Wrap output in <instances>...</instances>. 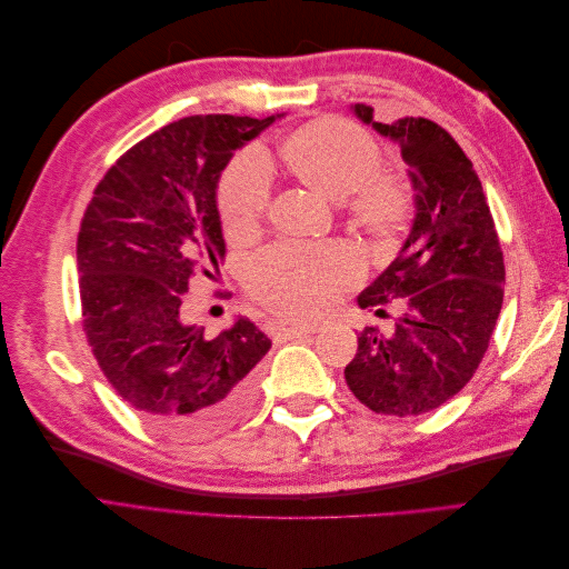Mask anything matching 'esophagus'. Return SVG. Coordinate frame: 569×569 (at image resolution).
Wrapping results in <instances>:
<instances>
[{
	"label": "esophagus",
	"mask_w": 569,
	"mask_h": 569,
	"mask_svg": "<svg viewBox=\"0 0 569 569\" xmlns=\"http://www.w3.org/2000/svg\"><path fill=\"white\" fill-rule=\"evenodd\" d=\"M318 330V325H308V322H280L278 325V337L282 339H297L313 335Z\"/></svg>",
	"instance_id": "obj_1"
}]
</instances>
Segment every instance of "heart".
<instances>
[{"label": "heart", "mask_w": 569, "mask_h": 569, "mask_svg": "<svg viewBox=\"0 0 569 569\" xmlns=\"http://www.w3.org/2000/svg\"><path fill=\"white\" fill-rule=\"evenodd\" d=\"M280 157L284 168L306 187L341 201L343 218L377 244L391 247L412 216V189L396 173H385L382 149L375 137L343 118H318L291 130ZM216 206L222 232L247 242L270 209V182L258 153H242L222 170ZM358 278L349 249L278 247L249 270V295L272 313L311 318L322 313Z\"/></svg>", "instance_id": "heart-1"}]
</instances>
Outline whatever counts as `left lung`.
Listing matches in <instances>:
<instances>
[{
  "instance_id": "1",
  "label": "left lung",
  "mask_w": 569,
  "mask_h": 569,
  "mask_svg": "<svg viewBox=\"0 0 569 569\" xmlns=\"http://www.w3.org/2000/svg\"><path fill=\"white\" fill-rule=\"evenodd\" d=\"M401 147L416 220L396 261L358 297L360 308L402 299L393 332L366 327L343 370L356 399L382 416H422L472 380L503 306L506 266L485 189L453 137L429 118L375 123Z\"/></svg>"
}]
</instances>
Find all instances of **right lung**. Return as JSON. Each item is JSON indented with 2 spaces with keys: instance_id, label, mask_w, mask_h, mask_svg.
Returning <instances> with one entry per match:
<instances>
[{
  "instance_id": "1",
  "label": "right lung",
  "mask_w": 569,
  "mask_h": 569,
  "mask_svg": "<svg viewBox=\"0 0 569 569\" xmlns=\"http://www.w3.org/2000/svg\"><path fill=\"white\" fill-rule=\"evenodd\" d=\"M278 116L180 118L130 147L94 187L78 232L82 330L109 385L159 432L201 439L251 406L270 339L239 318L182 322L194 278L226 258L216 189L234 149Z\"/></svg>"
}]
</instances>
